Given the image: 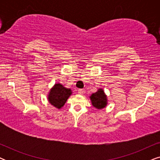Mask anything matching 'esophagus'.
Returning a JSON list of instances; mask_svg holds the SVG:
<instances>
[{
    "instance_id": "34e87169",
    "label": "esophagus",
    "mask_w": 160,
    "mask_h": 160,
    "mask_svg": "<svg viewBox=\"0 0 160 160\" xmlns=\"http://www.w3.org/2000/svg\"><path fill=\"white\" fill-rule=\"evenodd\" d=\"M84 89H79L78 90V93L79 94V95H83V94H84Z\"/></svg>"
}]
</instances>
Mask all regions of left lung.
<instances>
[{"instance_id":"obj_1","label":"left lung","mask_w":160,"mask_h":160,"mask_svg":"<svg viewBox=\"0 0 160 160\" xmlns=\"http://www.w3.org/2000/svg\"><path fill=\"white\" fill-rule=\"evenodd\" d=\"M89 98L92 106L98 109L105 108L108 103L107 96L105 94L103 89H99L95 93L92 94Z\"/></svg>"}]
</instances>
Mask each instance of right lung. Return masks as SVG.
Instances as JSON below:
<instances>
[{
    "label": "right lung",
    "instance_id": "add662e5",
    "mask_svg": "<svg viewBox=\"0 0 160 160\" xmlns=\"http://www.w3.org/2000/svg\"><path fill=\"white\" fill-rule=\"evenodd\" d=\"M71 94V89L65 88L60 83H58L50 89L48 95V100L52 106L60 109L64 106Z\"/></svg>",
    "mask_w": 160,
    "mask_h": 160
}]
</instances>
